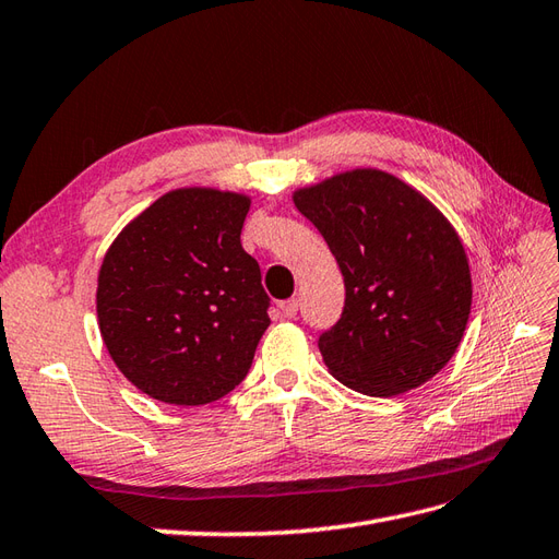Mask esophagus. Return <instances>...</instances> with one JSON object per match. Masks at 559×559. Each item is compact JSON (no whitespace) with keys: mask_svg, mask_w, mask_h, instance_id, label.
Here are the masks:
<instances>
[{"mask_svg":"<svg viewBox=\"0 0 559 559\" xmlns=\"http://www.w3.org/2000/svg\"><path fill=\"white\" fill-rule=\"evenodd\" d=\"M281 307V314L285 319H293L297 314V307H300V302H297V297H290V300H285L278 305Z\"/></svg>","mask_w":559,"mask_h":559,"instance_id":"34e87169","label":"esophagus"}]
</instances>
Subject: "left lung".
I'll use <instances>...</instances> for the list:
<instances>
[{
    "label": "left lung",
    "instance_id": "8db88e82",
    "mask_svg": "<svg viewBox=\"0 0 559 559\" xmlns=\"http://www.w3.org/2000/svg\"><path fill=\"white\" fill-rule=\"evenodd\" d=\"M345 281L341 319L319 335L329 371L371 397L426 383L462 341L472 276L450 221L400 178L357 168L295 192Z\"/></svg>",
    "mask_w": 559,
    "mask_h": 559
}]
</instances>
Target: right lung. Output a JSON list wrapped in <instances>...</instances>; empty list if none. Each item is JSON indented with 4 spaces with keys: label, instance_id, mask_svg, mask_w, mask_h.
<instances>
[{
    "label": "right lung",
    "instance_id": "add662e5",
    "mask_svg": "<svg viewBox=\"0 0 559 559\" xmlns=\"http://www.w3.org/2000/svg\"><path fill=\"white\" fill-rule=\"evenodd\" d=\"M248 212L250 200L236 192H166L104 257L102 341L145 395L206 405L248 376L271 323L262 271L240 245Z\"/></svg>",
    "mask_w": 559,
    "mask_h": 559
}]
</instances>
